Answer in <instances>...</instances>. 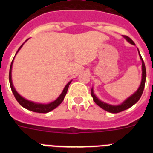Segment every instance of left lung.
<instances>
[{
  "label": "left lung",
  "instance_id": "8db88e82",
  "mask_svg": "<svg viewBox=\"0 0 153 153\" xmlns=\"http://www.w3.org/2000/svg\"><path fill=\"white\" fill-rule=\"evenodd\" d=\"M123 37L127 40V41L130 43L132 45H135V43L129 38V36H125L123 35ZM138 52H139V55H140V60H142V80L141 83H140V86H139L138 90L135 92L132 95H131L130 97H128V98L124 100L123 102H122L120 105H117V106H113V105H110V104H108L106 102H104L100 100L96 95L93 93V89L92 88L91 90V96L93 99V101L96 102V103L100 107L102 108V109L106 110V111L109 112V113H120V112H122L123 110H126V109H129L131 106H132L135 103L139 101V100L141 97L142 94H143V90H144V87H145V83H146V67H145V63L143 62V58H142L141 55H140V51L138 50Z\"/></svg>",
  "mask_w": 153,
  "mask_h": 153
}]
</instances>
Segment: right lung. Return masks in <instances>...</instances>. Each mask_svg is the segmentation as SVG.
<instances>
[{
	"label": "right lung",
	"instance_id": "right-lung-1",
	"mask_svg": "<svg viewBox=\"0 0 153 153\" xmlns=\"http://www.w3.org/2000/svg\"><path fill=\"white\" fill-rule=\"evenodd\" d=\"M25 42H24V43H25ZM24 44H23L21 47H19L18 51H17L16 54H17V53H18V51H20V49H21V47H23ZM13 60H14V57H13V60H12V62H11V64H10V72H9V81H10V88H11L12 92H13V96L15 97V98H16V100H17V102L21 104V106H22L23 107L25 108V109H29V110H30V111L35 112V113H49V112H51V110L54 109L55 108L57 107V106H59V105H60L62 102H63V100H64L65 96H66V94H67V90H68L69 85H70V83L72 82V80L70 81V82H69V83H67L66 86H65L63 92H62L61 94L59 96V97L56 99V100L53 101V102H50V103H47V104L38 103V102H33V101L28 100H27V99H25V98H24L23 97H21V96L20 95V94H19L17 91H16L15 88H14V86H13V83H12L11 71H12V65H13Z\"/></svg>",
	"mask_w": 153,
	"mask_h": 153
}]
</instances>
